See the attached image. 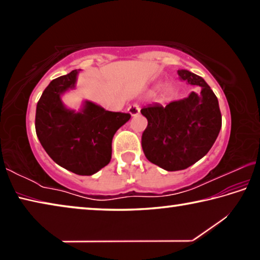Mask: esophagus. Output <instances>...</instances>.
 Masks as SVG:
<instances>
[{
	"instance_id": "34e87169",
	"label": "esophagus",
	"mask_w": 260,
	"mask_h": 260,
	"mask_svg": "<svg viewBox=\"0 0 260 260\" xmlns=\"http://www.w3.org/2000/svg\"><path fill=\"white\" fill-rule=\"evenodd\" d=\"M140 105L139 104H132L131 107L128 108V113L131 114V116H138V114L140 113Z\"/></svg>"
}]
</instances>
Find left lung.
Masks as SVG:
<instances>
[{"label": "left lung", "instance_id": "obj_1", "mask_svg": "<svg viewBox=\"0 0 260 260\" xmlns=\"http://www.w3.org/2000/svg\"><path fill=\"white\" fill-rule=\"evenodd\" d=\"M180 78L200 86L187 98L172 101L166 107L153 103L141 113L148 119L142 134L147 159L165 171H180L195 164L212 148L221 128L217 96L203 78L188 70H179Z\"/></svg>", "mask_w": 260, "mask_h": 260}]
</instances>
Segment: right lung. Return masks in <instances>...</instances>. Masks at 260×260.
I'll return each mask as SVG.
<instances>
[{
  "instance_id": "add662e5",
  "label": "right lung",
  "mask_w": 260,
  "mask_h": 260,
  "mask_svg": "<svg viewBox=\"0 0 260 260\" xmlns=\"http://www.w3.org/2000/svg\"><path fill=\"white\" fill-rule=\"evenodd\" d=\"M79 71L48 85L37 105L35 131L56 164L78 175H91L111 160L113 135L131 114L107 111L90 101H83L78 111L67 108L61 96L76 88Z\"/></svg>"
}]
</instances>
